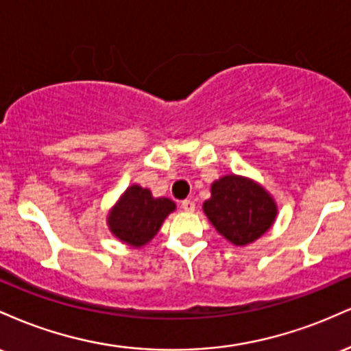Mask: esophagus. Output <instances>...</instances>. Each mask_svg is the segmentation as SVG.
<instances>
[{
    "instance_id": "obj_1",
    "label": "esophagus",
    "mask_w": 351,
    "mask_h": 351,
    "mask_svg": "<svg viewBox=\"0 0 351 351\" xmlns=\"http://www.w3.org/2000/svg\"><path fill=\"white\" fill-rule=\"evenodd\" d=\"M181 208L184 209V211H188V213H191V211H195V201H191V199H184V201H181Z\"/></svg>"
}]
</instances>
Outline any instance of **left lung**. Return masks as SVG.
I'll return each instance as SVG.
<instances>
[{
    "instance_id": "8db88e82",
    "label": "left lung",
    "mask_w": 351,
    "mask_h": 351,
    "mask_svg": "<svg viewBox=\"0 0 351 351\" xmlns=\"http://www.w3.org/2000/svg\"><path fill=\"white\" fill-rule=\"evenodd\" d=\"M203 211L224 239L243 247L272 228L277 204L263 184L232 173L213 181Z\"/></svg>"
}]
</instances>
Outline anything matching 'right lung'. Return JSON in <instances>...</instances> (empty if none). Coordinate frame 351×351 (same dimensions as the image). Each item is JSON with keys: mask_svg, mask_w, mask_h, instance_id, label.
<instances>
[{"mask_svg": "<svg viewBox=\"0 0 351 351\" xmlns=\"http://www.w3.org/2000/svg\"><path fill=\"white\" fill-rule=\"evenodd\" d=\"M176 209L170 198H155L148 188L132 184L120 195L107 215V226L117 239L130 247H143Z\"/></svg>", "mask_w": 351, "mask_h": 351, "instance_id": "add662e5", "label": "right lung"}]
</instances>
